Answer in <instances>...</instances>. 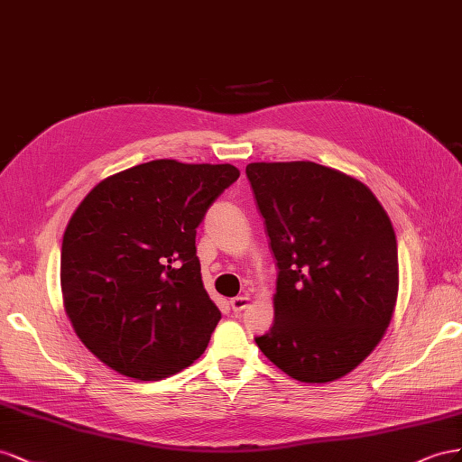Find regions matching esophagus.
I'll return each mask as SVG.
<instances>
[{
    "instance_id": "obj_1",
    "label": "esophagus",
    "mask_w": 462,
    "mask_h": 462,
    "mask_svg": "<svg viewBox=\"0 0 462 462\" xmlns=\"http://www.w3.org/2000/svg\"><path fill=\"white\" fill-rule=\"evenodd\" d=\"M249 301H252V298H249V296H238V298H232V300H230L232 311H234V313H240V311H244V310L249 306Z\"/></svg>"
}]
</instances>
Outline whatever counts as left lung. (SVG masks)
Returning <instances> with one entry per match:
<instances>
[{
    "label": "left lung",
    "mask_w": 462,
    "mask_h": 462,
    "mask_svg": "<svg viewBox=\"0 0 462 462\" xmlns=\"http://www.w3.org/2000/svg\"><path fill=\"white\" fill-rule=\"evenodd\" d=\"M245 174L279 267L274 323L255 337L292 379L328 383L377 346L399 294L393 224L372 189L315 162H252Z\"/></svg>",
    "instance_id": "1"
}]
</instances>
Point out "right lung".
Returning <instances> with one entry per match:
<instances>
[{"label":"right lung","instance_id":"right-lung-1","mask_svg":"<svg viewBox=\"0 0 462 462\" xmlns=\"http://www.w3.org/2000/svg\"><path fill=\"white\" fill-rule=\"evenodd\" d=\"M240 178L232 164L151 161L102 180L61 244L73 331L114 372L156 381L205 352L220 311L201 281L195 234Z\"/></svg>","mask_w":462,"mask_h":462}]
</instances>
